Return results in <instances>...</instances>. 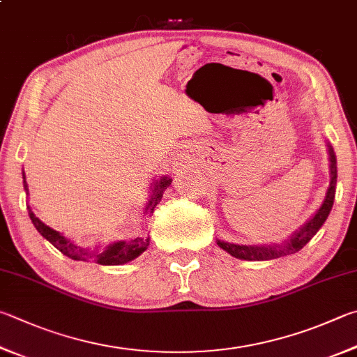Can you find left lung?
Instances as JSON below:
<instances>
[{
  "label": "left lung",
  "mask_w": 357,
  "mask_h": 357,
  "mask_svg": "<svg viewBox=\"0 0 357 357\" xmlns=\"http://www.w3.org/2000/svg\"><path fill=\"white\" fill-rule=\"evenodd\" d=\"M328 153H329V170H331V183H329L326 197L323 199L320 209L314 213V217L298 229L296 232L290 236L289 241H284L282 245H261V246H251V245H236L223 241H217L220 248L228 251L231 256L237 259H243V261H270V259H276L281 256L294 255V252L300 251L304 245H306L310 238H312L321 225L326 222L329 212L333 209L334 197H335V184H337V159L333 146L328 144Z\"/></svg>",
  "instance_id": "8db88e82"
}]
</instances>
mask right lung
I'll return each instance as SVG.
<instances>
[{
	"label": "right lung",
	"mask_w": 357,
	"mask_h": 357,
	"mask_svg": "<svg viewBox=\"0 0 357 357\" xmlns=\"http://www.w3.org/2000/svg\"><path fill=\"white\" fill-rule=\"evenodd\" d=\"M170 184H172V179L168 176H164L153 184L151 198L145 207L146 213H153L154 207L159 204L162 195H164V190ZM23 185H24L26 195H28V184H26L24 172H23ZM28 213H29L31 222L36 226V229L40 232V234L47 238L51 245L56 246L62 255L73 259V261H93L100 265H121V264L134 261V259L139 257L142 252L148 248V245H150V237H135L129 242L120 241V242L111 243L102 250L98 248V246H95L92 250L81 248V246L75 245L73 242L68 241V238L63 237L61 232L51 229L50 226H47L42 222V220H38L29 206H28Z\"/></svg>",
	"instance_id": "obj_1"
}]
</instances>
